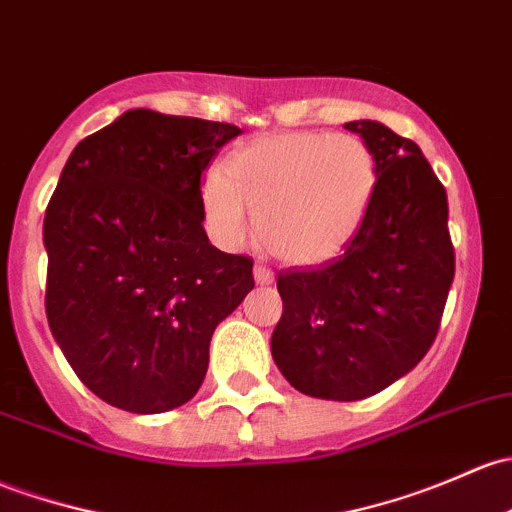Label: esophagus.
<instances>
[{
    "label": "esophagus",
    "instance_id": "34e87169",
    "mask_svg": "<svg viewBox=\"0 0 512 512\" xmlns=\"http://www.w3.org/2000/svg\"><path fill=\"white\" fill-rule=\"evenodd\" d=\"M252 274H255V282L257 284H272L274 282V274L270 267L265 265H255V270H252Z\"/></svg>",
    "mask_w": 512,
    "mask_h": 512
}]
</instances>
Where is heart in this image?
Segmentation results:
<instances>
[{"instance_id":"obj_1","label":"heart","mask_w":512,"mask_h":512,"mask_svg":"<svg viewBox=\"0 0 512 512\" xmlns=\"http://www.w3.org/2000/svg\"><path fill=\"white\" fill-rule=\"evenodd\" d=\"M378 161L355 134L279 132L240 144L201 184L208 230L240 247L257 240L289 265H319L355 238L373 203Z\"/></svg>"}]
</instances>
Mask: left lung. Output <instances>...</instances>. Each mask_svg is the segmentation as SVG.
<instances>
[{
    "label": "left lung",
    "mask_w": 512,
    "mask_h": 512,
    "mask_svg": "<svg viewBox=\"0 0 512 512\" xmlns=\"http://www.w3.org/2000/svg\"><path fill=\"white\" fill-rule=\"evenodd\" d=\"M378 161L363 225L336 260L277 277L272 358L309 397L353 402L385 390L437 338L454 245L446 191L412 139L375 120L346 122Z\"/></svg>",
    "instance_id": "8db88e82"
}]
</instances>
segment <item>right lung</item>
I'll list each match as a JSON object with an SVG mask.
<instances>
[{"instance_id":"obj_1","label":"right lung","mask_w":512,"mask_h":512,"mask_svg":"<svg viewBox=\"0 0 512 512\" xmlns=\"http://www.w3.org/2000/svg\"><path fill=\"white\" fill-rule=\"evenodd\" d=\"M240 127L127 110L68 157L43 218L46 316L83 385L134 414L201 387L215 326L247 297L252 260L211 245L201 174Z\"/></svg>"}]
</instances>
